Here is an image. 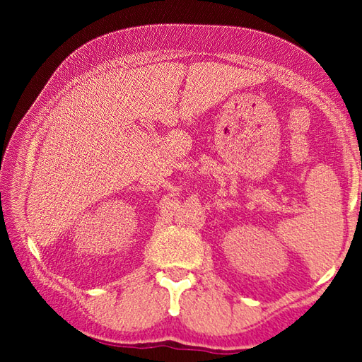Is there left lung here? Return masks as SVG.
I'll use <instances>...</instances> for the list:
<instances>
[{"instance_id": "1", "label": "left lung", "mask_w": 362, "mask_h": 362, "mask_svg": "<svg viewBox=\"0 0 362 362\" xmlns=\"http://www.w3.org/2000/svg\"><path fill=\"white\" fill-rule=\"evenodd\" d=\"M361 199H362V197H361Z\"/></svg>"}]
</instances>
